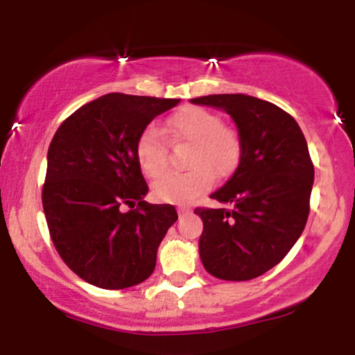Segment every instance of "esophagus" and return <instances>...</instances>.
I'll return each instance as SVG.
<instances>
[{
  "instance_id": "esophagus-1",
  "label": "esophagus",
  "mask_w": 355,
  "mask_h": 355,
  "mask_svg": "<svg viewBox=\"0 0 355 355\" xmlns=\"http://www.w3.org/2000/svg\"><path fill=\"white\" fill-rule=\"evenodd\" d=\"M190 209H189V207H185V205H183V207H178V214H185V211H189Z\"/></svg>"
}]
</instances>
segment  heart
<instances>
[{"instance_id": "b5f03b06", "label": "heart", "mask_w": 355, "mask_h": 355, "mask_svg": "<svg viewBox=\"0 0 355 355\" xmlns=\"http://www.w3.org/2000/svg\"><path fill=\"white\" fill-rule=\"evenodd\" d=\"M166 133L175 145H191L187 155V166L191 170L165 175L153 183L152 191L160 202H191L210 189L214 177H229L240 160L242 144L239 133L205 108L183 107L178 110L170 116ZM135 153L146 177L158 178L168 168V145L155 126L141 132Z\"/></svg>"}]
</instances>
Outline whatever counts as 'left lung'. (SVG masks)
<instances>
[{
	"label": "left lung",
	"mask_w": 355,
	"mask_h": 355,
	"mask_svg": "<svg viewBox=\"0 0 355 355\" xmlns=\"http://www.w3.org/2000/svg\"><path fill=\"white\" fill-rule=\"evenodd\" d=\"M227 112L239 128L240 162L210 195L218 209L198 207L205 270L222 280H250L275 267L299 240L311 211L313 164L297 121L270 101L242 95L190 100Z\"/></svg>",
	"instance_id": "1"
}]
</instances>
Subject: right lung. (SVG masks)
I'll return each instance as SVG.
<instances>
[{
  "label": "right lung",
  "mask_w": 355,
  "mask_h": 355,
  "mask_svg": "<svg viewBox=\"0 0 355 355\" xmlns=\"http://www.w3.org/2000/svg\"><path fill=\"white\" fill-rule=\"evenodd\" d=\"M178 101L108 93L71 113L53 137L44 217L56 252L88 284L118 291L153 274L178 215L168 203L144 200L148 185L135 148L146 125Z\"/></svg>",
  "instance_id": "add662e5"
}]
</instances>
